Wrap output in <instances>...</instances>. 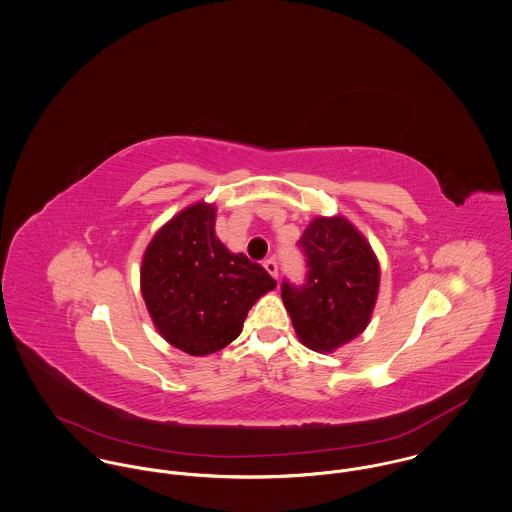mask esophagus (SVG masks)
I'll return each mask as SVG.
<instances>
[{"label": "esophagus", "mask_w": 512, "mask_h": 512, "mask_svg": "<svg viewBox=\"0 0 512 512\" xmlns=\"http://www.w3.org/2000/svg\"><path fill=\"white\" fill-rule=\"evenodd\" d=\"M263 267H265V271H267L273 279H279V265H277V261L267 259V261L263 263Z\"/></svg>", "instance_id": "1"}]
</instances>
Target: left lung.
<instances>
[{
	"label": "left lung",
	"instance_id": "left-lung-1",
	"mask_svg": "<svg viewBox=\"0 0 512 512\" xmlns=\"http://www.w3.org/2000/svg\"><path fill=\"white\" fill-rule=\"evenodd\" d=\"M308 261L306 284L283 283V302L298 340L332 353L367 328L381 267L365 235L343 216H318L300 237Z\"/></svg>",
	"mask_w": 512,
	"mask_h": 512
}]
</instances>
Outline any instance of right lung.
<instances>
[{"mask_svg":"<svg viewBox=\"0 0 512 512\" xmlns=\"http://www.w3.org/2000/svg\"><path fill=\"white\" fill-rule=\"evenodd\" d=\"M216 206L196 202L159 229L141 261V294L157 332L188 355L224 349L277 283L216 237Z\"/></svg>","mask_w":512,"mask_h":512,"instance_id":"obj_1","label":"right lung"}]
</instances>
